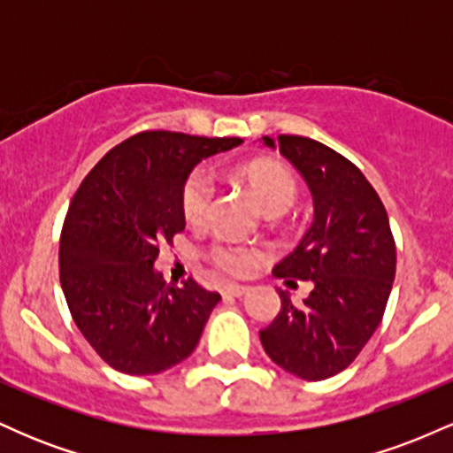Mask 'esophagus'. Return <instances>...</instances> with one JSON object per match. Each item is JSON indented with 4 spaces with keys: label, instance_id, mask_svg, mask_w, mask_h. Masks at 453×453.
I'll return each mask as SVG.
<instances>
[{
    "label": "esophagus",
    "instance_id": "34e87169",
    "mask_svg": "<svg viewBox=\"0 0 453 453\" xmlns=\"http://www.w3.org/2000/svg\"><path fill=\"white\" fill-rule=\"evenodd\" d=\"M247 292H249L247 285H236V283L223 285V289H221L223 296H234V298H241V296H244Z\"/></svg>",
    "mask_w": 453,
    "mask_h": 453
}]
</instances>
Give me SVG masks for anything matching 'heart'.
I'll use <instances>...</instances> for the list:
<instances>
[{
	"instance_id": "obj_1",
	"label": "heart",
	"mask_w": 453,
	"mask_h": 453,
	"mask_svg": "<svg viewBox=\"0 0 453 453\" xmlns=\"http://www.w3.org/2000/svg\"><path fill=\"white\" fill-rule=\"evenodd\" d=\"M238 176L253 191L259 206L270 217L283 215L294 204L298 185H296L294 174L279 161H251L238 170ZM212 200H215V183H212L211 174L200 168L189 173L180 187V209H183L185 219L196 226L204 223L211 215ZM206 257L221 273L232 274V277H244L256 268L262 251L257 247H249V244L215 242L206 249Z\"/></svg>"
}]
</instances>
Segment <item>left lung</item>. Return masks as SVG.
<instances>
[{
  "label": "left lung",
  "instance_id": "8db88e82",
  "mask_svg": "<svg viewBox=\"0 0 453 453\" xmlns=\"http://www.w3.org/2000/svg\"><path fill=\"white\" fill-rule=\"evenodd\" d=\"M264 144L274 149L273 138L264 136ZM277 147L309 185L315 219L273 273L315 288L300 306L279 292L280 311L259 330V341L283 371L321 381L345 371L381 324L396 242L381 197L356 164L304 136L283 134Z\"/></svg>",
  "mask_w": 453,
  "mask_h": 453
}]
</instances>
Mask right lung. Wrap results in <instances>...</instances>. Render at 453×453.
<instances>
[{"instance_id":"right-lung-1","label":"right lung","mask_w":453,"mask_h":453,"mask_svg":"<svg viewBox=\"0 0 453 453\" xmlns=\"http://www.w3.org/2000/svg\"><path fill=\"white\" fill-rule=\"evenodd\" d=\"M241 138L140 132L82 179L59 241V280L72 319L108 366L157 375L191 356L221 296L194 277L165 283L153 264L185 230L180 187L196 164Z\"/></svg>"}]
</instances>
